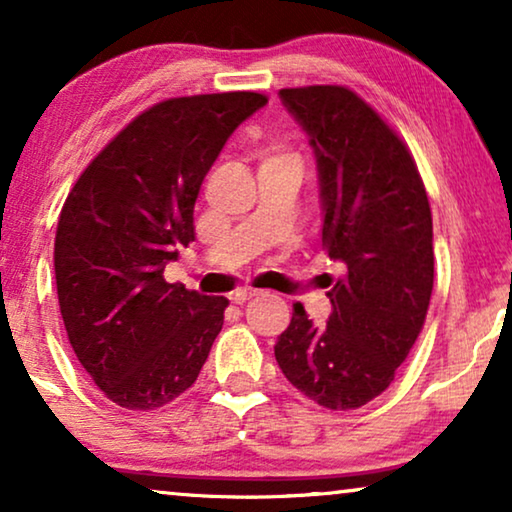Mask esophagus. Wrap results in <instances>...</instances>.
Returning a JSON list of instances; mask_svg holds the SVG:
<instances>
[{
	"label": "esophagus",
	"mask_w": 512,
	"mask_h": 512,
	"mask_svg": "<svg viewBox=\"0 0 512 512\" xmlns=\"http://www.w3.org/2000/svg\"><path fill=\"white\" fill-rule=\"evenodd\" d=\"M256 296H258V291H256V289H237V291L230 293V303H235V305H244V303H247V300L256 298Z\"/></svg>",
	"instance_id": "obj_1"
}]
</instances>
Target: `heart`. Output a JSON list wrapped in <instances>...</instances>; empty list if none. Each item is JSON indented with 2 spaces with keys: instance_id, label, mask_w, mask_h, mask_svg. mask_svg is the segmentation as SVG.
<instances>
[{
  "instance_id": "b5f03b06",
  "label": "heart",
  "mask_w": 512,
  "mask_h": 512,
  "mask_svg": "<svg viewBox=\"0 0 512 512\" xmlns=\"http://www.w3.org/2000/svg\"><path fill=\"white\" fill-rule=\"evenodd\" d=\"M268 160H296L291 156V153H275V156H270Z\"/></svg>"
}]
</instances>
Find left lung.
<instances>
[{
	"label": "left lung",
	"instance_id": "left-lung-1",
	"mask_svg": "<svg viewBox=\"0 0 512 512\" xmlns=\"http://www.w3.org/2000/svg\"><path fill=\"white\" fill-rule=\"evenodd\" d=\"M317 156L321 244L347 272L324 326L303 305L275 345L293 387L328 410H356L394 382L433 291V221L408 144L347 86L279 90Z\"/></svg>",
	"mask_w": 512,
	"mask_h": 512
}]
</instances>
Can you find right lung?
<instances>
[{"label":"right lung","mask_w":512,"mask_h":512,"mask_svg":"<svg viewBox=\"0 0 512 512\" xmlns=\"http://www.w3.org/2000/svg\"><path fill=\"white\" fill-rule=\"evenodd\" d=\"M251 90L170 97L125 125L76 179L55 230V284L76 359L111 403L156 410L198 380L228 300L170 284L195 240L202 179L242 121Z\"/></svg>","instance_id":"1"}]
</instances>
